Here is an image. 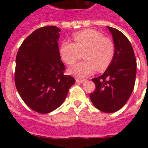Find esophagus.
<instances>
[{
	"label": "esophagus",
	"instance_id": "34e87169",
	"mask_svg": "<svg viewBox=\"0 0 148 148\" xmlns=\"http://www.w3.org/2000/svg\"><path fill=\"white\" fill-rule=\"evenodd\" d=\"M75 82L77 83H82V82H84V79H81V78H75Z\"/></svg>",
	"mask_w": 148,
	"mask_h": 148
}]
</instances>
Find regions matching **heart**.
Listing matches in <instances>:
<instances>
[{"instance_id":"obj_1","label":"heart","mask_w":148,"mask_h":148,"mask_svg":"<svg viewBox=\"0 0 148 148\" xmlns=\"http://www.w3.org/2000/svg\"><path fill=\"white\" fill-rule=\"evenodd\" d=\"M74 43L64 40L60 45L61 58L66 64H73L83 52L84 60L69 68V73L78 77H86L96 69L99 72L107 70L116 55V47L110 38L95 29H84L73 35Z\"/></svg>"}]
</instances>
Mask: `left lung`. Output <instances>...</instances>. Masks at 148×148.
I'll use <instances>...</instances> for the list:
<instances>
[{"label":"left lung","instance_id":"8db88e82","mask_svg":"<svg viewBox=\"0 0 148 148\" xmlns=\"http://www.w3.org/2000/svg\"><path fill=\"white\" fill-rule=\"evenodd\" d=\"M113 36L116 55L113 62L101 76L92 78L95 89L90 94L95 108L113 113L126 104L135 85L136 61L130 40L119 30L108 27Z\"/></svg>","mask_w":148,"mask_h":148}]
</instances>
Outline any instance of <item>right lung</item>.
Listing matches in <instances>:
<instances>
[{
    "mask_svg": "<svg viewBox=\"0 0 148 148\" xmlns=\"http://www.w3.org/2000/svg\"><path fill=\"white\" fill-rule=\"evenodd\" d=\"M60 31L55 26L35 30L23 41L15 60L18 93L29 108L43 114L60 107L75 83L73 77L64 74L58 43Z\"/></svg>",
    "mask_w": 148,
    "mask_h": 148,
    "instance_id": "add662e5",
    "label": "right lung"
}]
</instances>
